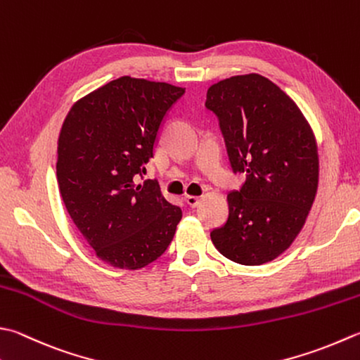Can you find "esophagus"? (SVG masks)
<instances>
[{
	"instance_id": "34e87169",
	"label": "esophagus",
	"mask_w": 360,
	"mask_h": 360,
	"mask_svg": "<svg viewBox=\"0 0 360 360\" xmlns=\"http://www.w3.org/2000/svg\"><path fill=\"white\" fill-rule=\"evenodd\" d=\"M184 200H186V202L188 204L190 207H195V206H198V202H200V196L186 195V196H184Z\"/></svg>"
}]
</instances>
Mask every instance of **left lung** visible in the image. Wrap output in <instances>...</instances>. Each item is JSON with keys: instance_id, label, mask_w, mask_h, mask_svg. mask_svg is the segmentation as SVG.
I'll use <instances>...</instances> for the list:
<instances>
[{"instance_id": "obj_1", "label": "left lung", "mask_w": 360, "mask_h": 360, "mask_svg": "<svg viewBox=\"0 0 360 360\" xmlns=\"http://www.w3.org/2000/svg\"><path fill=\"white\" fill-rule=\"evenodd\" d=\"M206 108L220 123L240 190L228 195L229 217L210 232L232 262L262 265L292 245L319 187V150L307 120L290 96L250 73L210 86Z\"/></svg>"}]
</instances>
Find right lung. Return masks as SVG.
<instances>
[{
    "label": "right lung",
    "mask_w": 360,
    "mask_h": 360,
    "mask_svg": "<svg viewBox=\"0 0 360 360\" xmlns=\"http://www.w3.org/2000/svg\"><path fill=\"white\" fill-rule=\"evenodd\" d=\"M186 89L122 76L73 104L58 140L67 212L103 262L143 269L164 255L182 218L154 181L136 184L154 156L167 112Z\"/></svg>",
    "instance_id": "add662e5"
}]
</instances>
